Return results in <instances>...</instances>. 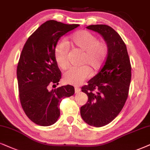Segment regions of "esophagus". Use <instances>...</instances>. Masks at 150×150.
Masks as SVG:
<instances>
[{"instance_id": "1", "label": "esophagus", "mask_w": 150, "mask_h": 150, "mask_svg": "<svg viewBox=\"0 0 150 150\" xmlns=\"http://www.w3.org/2000/svg\"><path fill=\"white\" fill-rule=\"evenodd\" d=\"M80 88H78V87H75V93H77L80 92Z\"/></svg>"}]
</instances>
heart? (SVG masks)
<instances>
[{"instance_id":"b5f03b06","label":"heart","mask_w":150,"mask_h":150,"mask_svg":"<svg viewBox=\"0 0 150 150\" xmlns=\"http://www.w3.org/2000/svg\"><path fill=\"white\" fill-rule=\"evenodd\" d=\"M71 44L82 51L81 64H88L93 69L97 70L105 62L108 54L107 44L104 41H98L96 36L86 30L73 34L70 38ZM69 44L65 40L57 43L54 50L56 63L60 69L65 70L69 66ZM90 75V69L87 66L73 67L64 75V81L66 84L79 85Z\"/></svg>"}]
</instances>
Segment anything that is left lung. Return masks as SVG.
<instances>
[{
	"mask_svg": "<svg viewBox=\"0 0 150 150\" xmlns=\"http://www.w3.org/2000/svg\"><path fill=\"white\" fill-rule=\"evenodd\" d=\"M86 28L100 34L108 46L104 66L88 85L81 88L88 102L81 107V116L89 125L100 127L115 118L124 107L132 68L125 43L117 32L107 25H91Z\"/></svg>",
	"mask_w": 150,
	"mask_h": 150,
	"instance_id": "left-lung-1",
	"label": "left lung"
}]
</instances>
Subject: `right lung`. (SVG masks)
<instances>
[{
  "mask_svg": "<svg viewBox=\"0 0 150 150\" xmlns=\"http://www.w3.org/2000/svg\"><path fill=\"white\" fill-rule=\"evenodd\" d=\"M79 25L48 21L25 43L17 66V80L23 109L35 124L50 126L55 123L60 115L62 100L75 93L71 85L49 88L58 85L61 79L54 56L57 43L60 37Z\"/></svg>",
  "mask_w": 150,
  "mask_h": 150,
  "instance_id": "1",
  "label": "right lung"
}]
</instances>
